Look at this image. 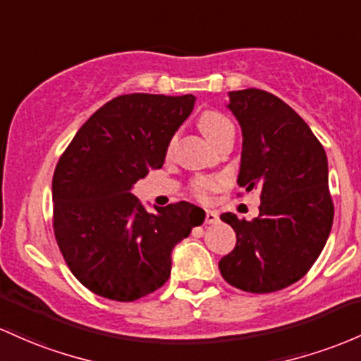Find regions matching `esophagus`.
<instances>
[{
  "instance_id": "esophagus-1",
  "label": "esophagus",
  "mask_w": 361,
  "mask_h": 361,
  "mask_svg": "<svg viewBox=\"0 0 361 361\" xmlns=\"http://www.w3.org/2000/svg\"><path fill=\"white\" fill-rule=\"evenodd\" d=\"M219 221V214L216 211H207L205 212V223L207 224H216Z\"/></svg>"
}]
</instances>
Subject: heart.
Listing matches in <instances>:
<instances>
[{"instance_id":"obj_1","label":"heart","mask_w":361,"mask_h":361,"mask_svg":"<svg viewBox=\"0 0 361 361\" xmlns=\"http://www.w3.org/2000/svg\"><path fill=\"white\" fill-rule=\"evenodd\" d=\"M199 128L202 130L205 137L209 140L216 142L217 138H221L226 132H231L233 125L224 114L217 113V111H204V113L199 116ZM223 178L216 176H200L195 178L192 183V193L197 197V199L205 200L212 192H217L221 187H223Z\"/></svg>"}]
</instances>
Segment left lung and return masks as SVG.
I'll return each mask as SVG.
<instances>
[{"instance_id": "1", "label": "left lung", "mask_w": 361, "mask_h": 361, "mask_svg": "<svg viewBox=\"0 0 361 361\" xmlns=\"http://www.w3.org/2000/svg\"><path fill=\"white\" fill-rule=\"evenodd\" d=\"M228 96L243 135L238 185L260 190V212L253 221L221 214L236 245L219 260V271L238 290L279 291L310 271L331 233L326 150L279 97L260 89Z\"/></svg>"}]
</instances>
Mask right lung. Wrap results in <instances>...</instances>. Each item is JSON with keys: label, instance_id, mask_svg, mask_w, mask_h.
Here are the masks:
<instances>
[{"label": "right lung", "instance_id": "right-lung-1", "mask_svg": "<svg viewBox=\"0 0 361 361\" xmlns=\"http://www.w3.org/2000/svg\"><path fill=\"white\" fill-rule=\"evenodd\" d=\"M195 96L126 94L87 120L53 176V228L70 271L99 296L135 302L171 274V252L205 219L178 202L149 212L132 193L162 168L169 142Z\"/></svg>", "mask_w": 361, "mask_h": 361}]
</instances>
